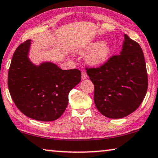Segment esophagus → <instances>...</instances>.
Here are the masks:
<instances>
[{"instance_id": "esophagus-1", "label": "esophagus", "mask_w": 158, "mask_h": 158, "mask_svg": "<svg viewBox=\"0 0 158 158\" xmlns=\"http://www.w3.org/2000/svg\"><path fill=\"white\" fill-rule=\"evenodd\" d=\"M81 78H82V79H86L88 78L87 74H86V72H84V71L81 72Z\"/></svg>"}]
</instances>
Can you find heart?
Here are the masks:
<instances>
[{"label":"heart","mask_w":158,"mask_h":158,"mask_svg":"<svg viewBox=\"0 0 158 158\" xmlns=\"http://www.w3.org/2000/svg\"><path fill=\"white\" fill-rule=\"evenodd\" d=\"M84 49L90 50L86 55V60L92 65H99L106 61L112 53V46L108 42L95 41L89 43Z\"/></svg>","instance_id":"heart-1"}]
</instances>
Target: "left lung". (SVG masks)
<instances>
[{
    "label": "left lung",
    "mask_w": 158,
    "mask_h": 158,
    "mask_svg": "<svg viewBox=\"0 0 158 158\" xmlns=\"http://www.w3.org/2000/svg\"><path fill=\"white\" fill-rule=\"evenodd\" d=\"M94 85V100L99 112L112 119L127 117L143 102L148 86L145 57L138 43L124 34L119 55L97 68H86Z\"/></svg>",
    "instance_id": "left-lung-1"
}]
</instances>
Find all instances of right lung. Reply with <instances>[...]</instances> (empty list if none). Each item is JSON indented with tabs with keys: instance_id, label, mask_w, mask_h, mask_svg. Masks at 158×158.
<instances>
[{
	"instance_id": "1",
	"label": "right lung",
	"mask_w": 158,
	"mask_h": 158,
	"mask_svg": "<svg viewBox=\"0 0 158 158\" xmlns=\"http://www.w3.org/2000/svg\"><path fill=\"white\" fill-rule=\"evenodd\" d=\"M31 41L18 46L8 70V86L18 109L30 118L52 122L59 118L69 93L81 81V72L62 70L52 62L35 65L28 59Z\"/></svg>"
}]
</instances>
